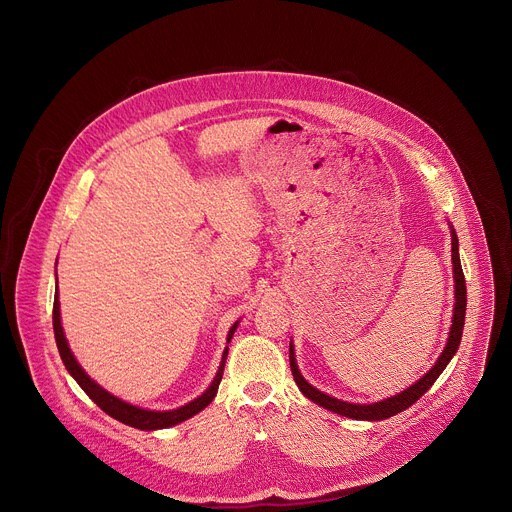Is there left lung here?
I'll use <instances>...</instances> for the list:
<instances>
[{"label":"left lung","mask_w":512,"mask_h":512,"mask_svg":"<svg viewBox=\"0 0 512 512\" xmlns=\"http://www.w3.org/2000/svg\"><path fill=\"white\" fill-rule=\"evenodd\" d=\"M450 233H452V265H454V316H452V326H450V334H448V342L442 350V354L437 356L433 367L411 387H407L405 391L381 399L377 403H348L336 397H330L326 393H322L320 389H316L314 385H310L300 369H298V362H296V352H294V342H289V367H291V375H294V381L298 385V389L316 405L338 413L342 417L348 419H360V421H381L387 417H393L401 411H405L407 407H411L421 395H425L429 391V387L437 381L444 373V369L450 364V360L454 358V354L458 352L460 340H462V330H464V318H466V279H464V271L460 265V251H458V235L454 231V227L450 225Z\"/></svg>","instance_id":"obj_1"}]
</instances>
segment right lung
Wrapping results in <instances>:
<instances>
[{"label":"right lung","mask_w":512,"mask_h":512,"mask_svg":"<svg viewBox=\"0 0 512 512\" xmlns=\"http://www.w3.org/2000/svg\"><path fill=\"white\" fill-rule=\"evenodd\" d=\"M52 324H54V338H56V346H58V352H60V358L64 362L66 371L70 373V377L75 379L81 389L107 413L111 415L113 419L129 425V427H137V429H143V431H154V429H166V427H172V425H178L190 417H194L196 413H200L204 407H208L218 391V385H221V379H223V371H225V360H227V354H229V346L225 348L223 352V360H221V367H218V373L216 377L212 379L210 387L198 395L194 401L182 405V407H176V409H170V411H152V409H143V407H137V405H131L119 397H115L113 393H109L107 389H103L99 383H95L87 373L85 369L81 367V364L77 362L75 354H72V350L68 348V340L64 338V330H62V324H60V302H58V287H56V296H54V310H52ZM239 326V320L231 326L229 330V336H227V344L231 342L235 330Z\"/></svg>","instance_id":"obj_1"}]
</instances>
